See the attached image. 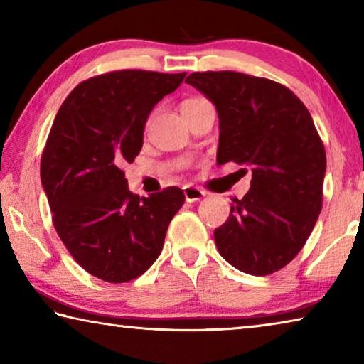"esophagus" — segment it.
I'll return each instance as SVG.
<instances>
[{"label":"esophagus","mask_w":364,"mask_h":364,"mask_svg":"<svg viewBox=\"0 0 364 364\" xmlns=\"http://www.w3.org/2000/svg\"><path fill=\"white\" fill-rule=\"evenodd\" d=\"M183 193H184V197H186L188 202H197V200L204 199L205 194H207L204 189L196 188V186H184Z\"/></svg>","instance_id":"obj_1"}]
</instances>
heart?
<instances>
[{"mask_svg": "<svg viewBox=\"0 0 364 364\" xmlns=\"http://www.w3.org/2000/svg\"><path fill=\"white\" fill-rule=\"evenodd\" d=\"M207 102L205 100H200V97H193V100H186L181 102V112H186L189 109H194L197 106H200V104Z\"/></svg>", "mask_w": 364, "mask_h": 364, "instance_id": "obj_1", "label": "heart"}]
</instances>
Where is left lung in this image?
Listing matches in <instances>:
<instances>
[{
    "label": "left lung",
    "instance_id": "8db88e82",
    "mask_svg": "<svg viewBox=\"0 0 364 364\" xmlns=\"http://www.w3.org/2000/svg\"><path fill=\"white\" fill-rule=\"evenodd\" d=\"M186 83L217 107V164L252 170L213 232L220 255L239 271L267 276L291 263L323 207L326 151L305 104L291 90L245 73L194 72Z\"/></svg>",
    "mask_w": 364,
    "mask_h": 364
}]
</instances>
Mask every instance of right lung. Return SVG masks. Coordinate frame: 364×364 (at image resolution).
<instances>
[{
    "instance_id": "1",
    "label": "right lung",
    "mask_w": 364,
    "mask_h": 364,
    "mask_svg": "<svg viewBox=\"0 0 364 364\" xmlns=\"http://www.w3.org/2000/svg\"><path fill=\"white\" fill-rule=\"evenodd\" d=\"M184 77L104 73L77 85L54 119L40 168L53 223L80 267L102 281L127 282L149 269L184 204L175 186L149 197L130 193L122 170L143 147L154 106Z\"/></svg>"
}]
</instances>
